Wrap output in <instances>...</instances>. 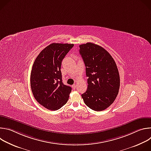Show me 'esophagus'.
<instances>
[{
  "label": "esophagus",
  "instance_id": "esophagus-1",
  "mask_svg": "<svg viewBox=\"0 0 151 151\" xmlns=\"http://www.w3.org/2000/svg\"><path fill=\"white\" fill-rule=\"evenodd\" d=\"M72 87H73V89H75H75H76V85H75V84L73 85H72Z\"/></svg>",
  "mask_w": 151,
  "mask_h": 151
}]
</instances>
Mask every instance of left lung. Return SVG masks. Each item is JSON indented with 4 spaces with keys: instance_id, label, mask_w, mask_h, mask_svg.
I'll use <instances>...</instances> for the list:
<instances>
[{
    "instance_id": "left-lung-1",
    "label": "left lung",
    "mask_w": 151,
    "mask_h": 151,
    "mask_svg": "<svg viewBox=\"0 0 151 151\" xmlns=\"http://www.w3.org/2000/svg\"><path fill=\"white\" fill-rule=\"evenodd\" d=\"M86 67L88 88L81 96L85 104L96 111L111 105L119 89L120 78L115 60L103 47L88 42L79 45Z\"/></svg>"
}]
</instances>
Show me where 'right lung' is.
<instances>
[{"instance_id": "obj_1", "label": "right lung", "mask_w": 151, "mask_h": 151, "mask_svg": "<svg viewBox=\"0 0 151 151\" xmlns=\"http://www.w3.org/2000/svg\"><path fill=\"white\" fill-rule=\"evenodd\" d=\"M74 46L69 44H52L36 57L30 75L31 89L36 101L45 108L57 111L65 104L72 91L62 82L63 59Z\"/></svg>"}]
</instances>
